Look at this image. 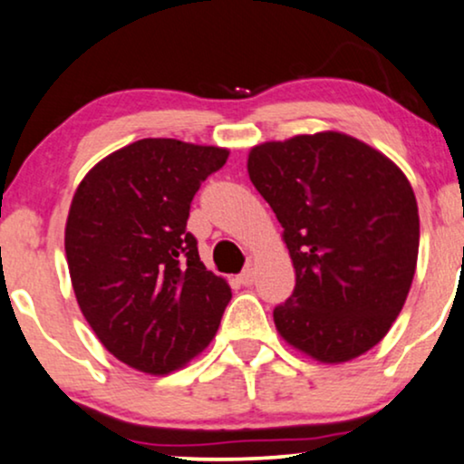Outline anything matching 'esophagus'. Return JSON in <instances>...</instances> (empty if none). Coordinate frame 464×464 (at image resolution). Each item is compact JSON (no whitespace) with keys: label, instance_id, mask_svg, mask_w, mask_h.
Returning a JSON list of instances; mask_svg holds the SVG:
<instances>
[{"label":"esophagus","instance_id":"obj_1","mask_svg":"<svg viewBox=\"0 0 464 464\" xmlns=\"http://www.w3.org/2000/svg\"><path fill=\"white\" fill-rule=\"evenodd\" d=\"M254 279H256V271L251 266L245 268L241 276H238V282H241L243 285H251V284H254Z\"/></svg>","mask_w":464,"mask_h":464}]
</instances>
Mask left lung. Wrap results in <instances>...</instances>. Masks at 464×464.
Masks as SVG:
<instances>
[{
    "label": "left lung",
    "instance_id": "1",
    "mask_svg": "<svg viewBox=\"0 0 464 464\" xmlns=\"http://www.w3.org/2000/svg\"><path fill=\"white\" fill-rule=\"evenodd\" d=\"M247 171L295 265L293 295L273 310L284 340L323 363L379 344L407 301L420 249L407 176L335 130L251 148Z\"/></svg>",
    "mask_w": 464,
    "mask_h": 464
}]
</instances>
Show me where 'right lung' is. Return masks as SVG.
I'll return each instance as SVG.
<instances>
[{
	"label": "right lung",
	"instance_id": "add662e5",
	"mask_svg": "<svg viewBox=\"0 0 464 464\" xmlns=\"http://www.w3.org/2000/svg\"><path fill=\"white\" fill-rule=\"evenodd\" d=\"M226 148L140 140L96 163L74 191L66 260L101 344L148 374L202 353L232 299L187 232L191 199L227 161Z\"/></svg>",
	"mask_w": 464,
	"mask_h": 464
}]
</instances>
